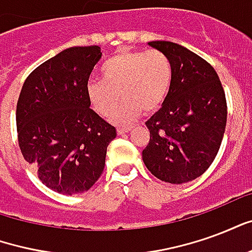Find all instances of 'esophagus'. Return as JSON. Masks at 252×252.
<instances>
[{"label":"esophagus","mask_w":252,"mask_h":252,"mask_svg":"<svg viewBox=\"0 0 252 252\" xmlns=\"http://www.w3.org/2000/svg\"><path fill=\"white\" fill-rule=\"evenodd\" d=\"M131 131V126H124V128H117V133L119 135H124V133H128Z\"/></svg>","instance_id":"34e87169"}]
</instances>
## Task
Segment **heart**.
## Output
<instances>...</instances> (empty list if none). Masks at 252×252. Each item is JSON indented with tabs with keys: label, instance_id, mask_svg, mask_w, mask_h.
<instances>
[{
	"label": "heart",
	"instance_id": "b5f03b06",
	"mask_svg": "<svg viewBox=\"0 0 252 252\" xmlns=\"http://www.w3.org/2000/svg\"><path fill=\"white\" fill-rule=\"evenodd\" d=\"M99 81H89L86 95L98 115L108 116L121 97L124 102L112 115L116 124L136 120L143 110H158L171 88L173 66L163 52L121 51L101 66Z\"/></svg>",
	"mask_w": 252,
	"mask_h": 252
}]
</instances>
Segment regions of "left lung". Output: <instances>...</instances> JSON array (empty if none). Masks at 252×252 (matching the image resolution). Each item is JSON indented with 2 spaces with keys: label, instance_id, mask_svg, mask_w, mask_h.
Wrapping results in <instances>:
<instances>
[{
  "label": "left lung",
  "instance_id": "8db88e82",
  "mask_svg": "<svg viewBox=\"0 0 252 252\" xmlns=\"http://www.w3.org/2000/svg\"><path fill=\"white\" fill-rule=\"evenodd\" d=\"M173 66V82L162 108L146 123L150 142L142 158L148 171L169 184H185L205 173L216 158L227 124V101L209 63L171 41H148Z\"/></svg>",
  "mask_w": 252,
  "mask_h": 252
}]
</instances>
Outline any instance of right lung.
<instances>
[{"instance_id": "add662e5", "label": "right lung", "mask_w": 252, "mask_h": 252, "mask_svg": "<svg viewBox=\"0 0 252 252\" xmlns=\"http://www.w3.org/2000/svg\"><path fill=\"white\" fill-rule=\"evenodd\" d=\"M98 46L70 47L25 79L16 109L21 154L37 178L61 194L88 191L105 167L116 128L90 109L86 85Z\"/></svg>"}]
</instances>
